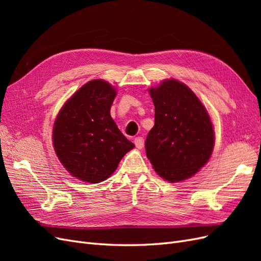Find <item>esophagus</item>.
I'll return each mask as SVG.
<instances>
[{"label": "esophagus", "mask_w": 261, "mask_h": 261, "mask_svg": "<svg viewBox=\"0 0 261 261\" xmlns=\"http://www.w3.org/2000/svg\"><path fill=\"white\" fill-rule=\"evenodd\" d=\"M134 143H135V146L138 149H143L144 145H145V140L143 137H136L135 140H134Z\"/></svg>", "instance_id": "obj_1"}]
</instances>
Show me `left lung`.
<instances>
[{
    "label": "left lung",
    "instance_id": "left-lung-1",
    "mask_svg": "<svg viewBox=\"0 0 261 261\" xmlns=\"http://www.w3.org/2000/svg\"><path fill=\"white\" fill-rule=\"evenodd\" d=\"M149 91L154 126L146 139L148 159L169 181L191 177L207 163L215 145L207 110L186 85L174 80Z\"/></svg>",
    "mask_w": 261,
    "mask_h": 261
}]
</instances>
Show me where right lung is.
<instances>
[{
  "label": "right lung",
  "mask_w": 261,
  "mask_h": 261,
  "mask_svg": "<svg viewBox=\"0 0 261 261\" xmlns=\"http://www.w3.org/2000/svg\"><path fill=\"white\" fill-rule=\"evenodd\" d=\"M116 92L94 80L84 85L63 106L53 127L55 153L74 177L96 184L116 170L134 144L112 120Z\"/></svg>",
  "instance_id": "right-lung-1"
}]
</instances>
